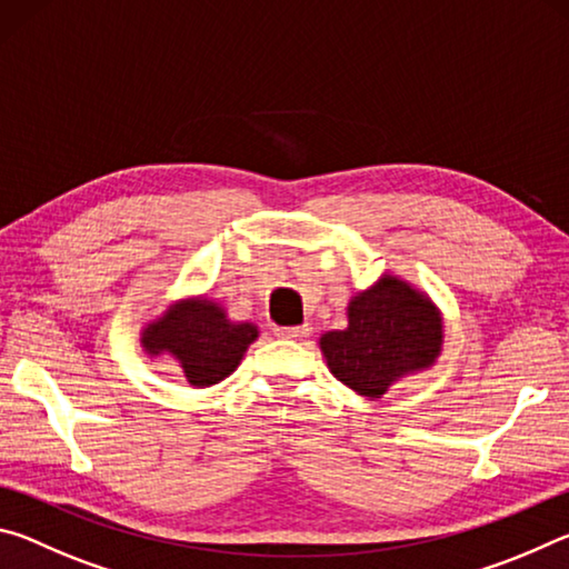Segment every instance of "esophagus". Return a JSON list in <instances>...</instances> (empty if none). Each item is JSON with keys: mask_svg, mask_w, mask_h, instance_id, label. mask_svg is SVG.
<instances>
[{"mask_svg": "<svg viewBox=\"0 0 569 569\" xmlns=\"http://www.w3.org/2000/svg\"><path fill=\"white\" fill-rule=\"evenodd\" d=\"M308 333H311L308 326H281V329H276V336H281V339H306Z\"/></svg>", "mask_w": 569, "mask_h": 569, "instance_id": "1", "label": "esophagus"}]
</instances>
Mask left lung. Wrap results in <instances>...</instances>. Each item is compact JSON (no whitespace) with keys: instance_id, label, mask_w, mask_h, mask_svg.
I'll return each mask as SVG.
<instances>
[{"instance_id":"1","label":"left lung","mask_w":569,"mask_h":569,"mask_svg":"<svg viewBox=\"0 0 569 569\" xmlns=\"http://www.w3.org/2000/svg\"><path fill=\"white\" fill-rule=\"evenodd\" d=\"M343 331L321 336L323 359L356 393L381 399L391 383L435 366L445 343L439 308L397 276H383L356 293Z\"/></svg>"}]
</instances>
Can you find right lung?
<instances>
[{"label":"right lung","mask_w":569,"mask_h":569,"mask_svg":"<svg viewBox=\"0 0 569 569\" xmlns=\"http://www.w3.org/2000/svg\"><path fill=\"white\" fill-rule=\"evenodd\" d=\"M258 339V326L233 323L226 308L208 298H186L168 306L160 319L140 333L148 356L170 353L190 387H213L238 369L248 346Z\"/></svg>","instance_id":"right-lung-1"}]
</instances>
